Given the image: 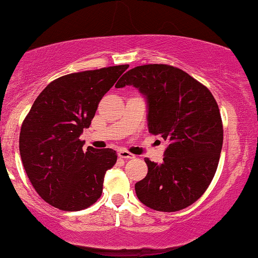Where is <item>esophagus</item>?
<instances>
[{
  "instance_id": "obj_1",
  "label": "esophagus",
  "mask_w": 258,
  "mask_h": 258,
  "mask_svg": "<svg viewBox=\"0 0 258 258\" xmlns=\"http://www.w3.org/2000/svg\"><path fill=\"white\" fill-rule=\"evenodd\" d=\"M118 156L120 158H125V159H128V158H135V155H132L131 152L126 151V150H120L118 152Z\"/></svg>"
}]
</instances>
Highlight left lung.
I'll return each instance as SVG.
<instances>
[{"mask_svg": "<svg viewBox=\"0 0 258 258\" xmlns=\"http://www.w3.org/2000/svg\"><path fill=\"white\" fill-rule=\"evenodd\" d=\"M133 86L148 99L149 132L168 140L163 163L145 158L148 175L136 183L137 197L159 212H176L202 197L213 180L224 130L219 107L208 88L168 64L128 70L116 88Z\"/></svg>", "mask_w": 258, "mask_h": 258, "instance_id": "left-lung-1", "label": "left lung"}]
</instances>
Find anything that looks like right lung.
Returning <instances> with one entry per match:
<instances>
[{
  "label": "right lung",
  "mask_w": 258,
  "mask_h": 258,
  "mask_svg": "<svg viewBox=\"0 0 258 258\" xmlns=\"http://www.w3.org/2000/svg\"><path fill=\"white\" fill-rule=\"evenodd\" d=\"M127 68L115 65L57 78L26 115L19 139L22 164L33 188L51 206L81 211L102 194L103 177L118 155L112 149L83 150L80 136Z\"/></svg>",
  "instance_id": "obj_1"
}]
</instances>
